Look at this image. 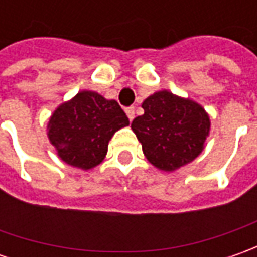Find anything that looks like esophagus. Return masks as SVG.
Returning <instances> with one entry per match:
<instances>
[{
  "label": "esophagus",
  "mask_w": 257,
  "mask_h": 257,
  "mask_svg": "<svg viewBox=\"0 0 257 257\" xmlns=\"http://www.w3.org/2000/svg\"><path fill=\"white\" fill-rule=\"evenodd\" d=\"M125 114H127L128 120L132 121L134 118V107H127V108H125Z\"/></svg>",
  "instance_id": "esophagus-1"
}]
</instances>
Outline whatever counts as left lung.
Here are the masks:
<instances>
[{
	"mask_svg": "<svg viewBox=\"0 0 257 257\" xmlns=\"http://www.w3.org/2000/svg\"><path fill=\"white\" fill-rule=\"evenodd\" d=\"M142 107L144 114L134 118L132 128L153 166L172 172L202 153L210 120L199 104L159 91Z\"/></svg>",
	"mask_w": 257,
	"mask_h": 257,
	"instance_id": "8db88e82",
	"label": "left lung"
}]
</instances>
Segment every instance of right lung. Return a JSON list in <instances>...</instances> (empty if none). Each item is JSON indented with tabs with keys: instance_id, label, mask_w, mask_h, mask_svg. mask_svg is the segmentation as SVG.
<instances>
[{
	"instance_id": "1",
	"label": "right lung",
	"mask_w": 257,
	"mask_h": 257,
	"mask_svg": "<svg viewBox=\"0 0 257 257\" xmlns=\"http://www.w3.org/2000/svg\"><path fill=\"white\" fill-rule=\"evenodd\" d=\"M125 125L128 118L115 100L81 91L51 115L48 137L61 160L88 170L103 162L110 139Z\"/></svg>"
}]
</instances>
